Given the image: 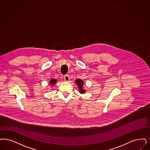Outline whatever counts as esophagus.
Here are the masks:
<instances>
[{"label": "esophagus", "mask_w": 150, "mask_h": 150, "mask_svg": "<svg viewBox=\"0 0 150 150\" xmlns=\"http://www.w3.org/2000/svg\"><path fill=\"white\" fill-rule=\"evenodd\" d=\"M64 81H66V82H68L69 80V79H70V77H69V75H68V74H66V75H65L64 76Z\"/></svg>", "instance_id": "esophagus-1"}]
</instances>
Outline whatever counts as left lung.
I'll return each mask as SVG.
<instances>
[{
    "label": "left lung",
    "mask_w": 150,
    "mask_h": 150,
    "mask_svg": "<svg viewBox=\"0 0 150 150\" xmlns=\"http://www.w3.org/2000/svg\"><path fill=\"white\" fill-rule=\"evenodd\" d=\"M75 83L77 85L78 87L79 88V92L81 94H84L86 93V89H84L83 84L84 82L81 79H77L75 81Z\"/></svg>",
    "instance_id": "left-lung-1"
}]
</instances>
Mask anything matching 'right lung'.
Wrapping results in <instances>:
<instances>
[{
    "label": "right lung",
    "mask_w": 150,
    "mask_h": 150,
    "mask_svg": "<svg viewBox=\"0 0 150 150\" xmlns=\"http://www.w3.org/2000/svg\"><path fill=\"white\" fill-rule=\"evenodd\" d=\"M57 82V80L56 79H51L50 81V87H53L55 84H56V82Z\"/></svg>",
    "instance_id": "obj_1"
}]
</instances>
